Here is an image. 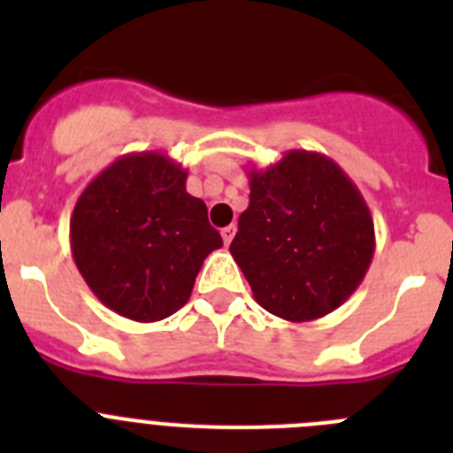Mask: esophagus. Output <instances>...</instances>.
Segmentation results:
<instances>
[{
  "mask_svg": "<svg viewBox=\"0 0 453 453\" xmlns=\"http://www.w3.org/2000/svg\"><path fill=\"white\" fill-rule=\"evenodd\" d=\"M234 235H235V226H234V224H229V226H224V229H222L224 245H231V240H234Z\"/></svg>",
  "mask_w": 453,
  "mask_h": 453,
  "instance_id": "34e87169",
  "label": "esophagus"
}]
</instances>
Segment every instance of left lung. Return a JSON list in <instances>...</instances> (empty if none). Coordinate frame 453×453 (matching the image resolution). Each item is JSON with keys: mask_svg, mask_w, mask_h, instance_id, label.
I'll list each match as a JSON object with an SVG mask.
<instances>
[{"mask_svg": "<svg viewBox=\"0 0 453 453\" xmlns=\"http://www.w3.org/2000/svg\"><path fill=\"white\" fill-rule=\"evenodd\" d=\"M250 206L229 251L254 299L288 322L324 318L361 286L374 256V222L361 190L318 151L290 150L250 167Z\"/></svg>", "mask_w": 453, "mask_h": 453, "instance_id": "left-lung-1", "label": "left lung"}]
</instances>
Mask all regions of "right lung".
<instances>
[{
    "mask_svg": "<svg viewBox=\"0 0 453 453\" xmlns=\"http://www.w3.org/2000/svg\"><path fill=\"white\" fill-rule=\"evenodd\" d=\"M186 179L161 151L127 154L74 203L72 258L95 297L122 318L158 322L177 313L203 258L222 247L206 203L186 190Z\"/></svg>",
    "mask_w": 453,
    "mask_h": 453,
    "instance_id": "add662e5",
    "label": "right lung"
}]
</instances>
